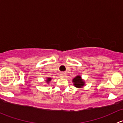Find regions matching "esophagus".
<instances>
[{
	"label": "esophagus",
	"mask_w": 123,
	"mask_h": 123,
	"mask_svg": "<svg viewBox=\"0 0 123 123\" xmlns=\"http://www.w3.org/2000/svg\"><path fill=\"white\" fill-rule=\"evenodd\" d=\"M65 76H66V74H65V73H62L61 74V75H60L61 77L64 78V77H65Z\"/></svg>",
	"instance_id": "34e87169"
}]
</instances>
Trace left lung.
<instances>
[{
    "label": "left lung",
    "instance_id": "1",
    "mask_svg": "<svg viewBox=\"0 0 123 123\" xmlns=\"http://www.w3.org/2000/svg\"><path fill=\"white\" fill-rule=\"evenodd\" d=\"M73 81H74V86L77 87H81L83 86L84 84H85V82L81 79V77L79 76V75L74 78L73 79Z\"/></svg>",
    "mask_w": 123,
    "mask_h": 123
}]
</instances>
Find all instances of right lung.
<instances>
[{"label": "right lung", "instance_id": "obj_1", "mask_svg": "<svg viewBox=\"0 0 123 123\" xmlns=\"http://www.w3.org/2000/svg\"><path fill=\"white\" fill-rule=\"evenodd\" d=\"M50 80H51V79H50V78H48V79H47V80H46V81L48 83H49V81H50Z\"/></svg>", "mask_w": 123, "mask_h": 123}]
</instances>
